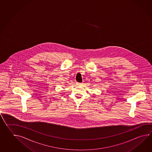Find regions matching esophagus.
Wrapping results in <instances>:
<instances>
[{
  "mask_svg": "<svg viewBox=\"0 0 152 152\" xmlns=\"http://www.w3.org/2000/svg\"><path fill=\"white\" fill-rule=\"evenodd\" d=\"M76 84H77V86H81L82 83H76Z\"/></svg>",
  "mask_w": 152,
  "mask_h": 152,
  "instance_id": "obj_1",
  "label": "esophagus"
}]
</instances>
